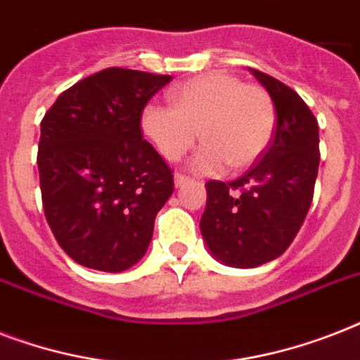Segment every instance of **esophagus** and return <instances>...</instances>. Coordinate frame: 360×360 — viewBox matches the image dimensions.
I'll return each instance as SVG.
<instances>
[{
    "instance_id": "34e87169",
    "label": "esophagus",
    "mask_w": 360,
    "mask_h": 360,
    "mask_svg": "<svg viewBox=\"0 0 360 360\" xmlns=\"http://www.w3.org/2000/svg\"><path fill=\"white\" fill-rule=\"evenodd\" d=\"M174 183H175V186H183L185 183H188V177H186V175H183V174H175L174 175Z\"/></svg>"
}]
</instances>
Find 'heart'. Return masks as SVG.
<instances>
[{
  "label": "heart",
  "instance_id": "obj_1",
  "mask_svg": "<svg viewBox=\"0 0 360 360\" xmlns=\"http://www.w3.org/2000/svg\"><path fill=\"white\" fill-rule=\"evenodd\" d=\"M276 110L267 89L230 72H209L172 91V106L147 104L141 130L168 160H179L198 140V169H243L262 157L273 138Z\"/></svg>",
  "mask_w": 360,
  "mask_h": 360
}]
</instances>
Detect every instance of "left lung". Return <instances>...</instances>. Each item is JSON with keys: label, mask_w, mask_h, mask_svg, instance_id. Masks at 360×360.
<instances>
[{"label": "left lung", "mask_w": 360, "mask_h": 360, "mask_svg": "<svg viewBox=\"0 0 360 360\" xmlns=\"http://www.w3.org/2000/svg\"><path fill=\"white\" fill-rule=\"evenodd\" d=\"M276 110V130L259 160L239 179L209 181L200 230L209 252L230 267L250 269L282 256L312 203L319 127L291 87L250 69Z\"/></svg>", "instance_id": "obj_1"}]
</instances>
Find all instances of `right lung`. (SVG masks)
<instances>
[{"label": "right lung", "mask_w": 360, "mask_h": 360, "mask_svg": "<svg viewBox=\"0 0 360 360\" xmlns=\"http://www.w3.org/2000/svg\"><path fill=\"white\" fill-rule=\"evenodd\" d=\"M172 76L104 69L69 87L41 121L42 207L76 263L121 273L151 243L174 174L143 140L141 112Z\"/></svg>", "instance_id": "add662e5"}]
</instances>
